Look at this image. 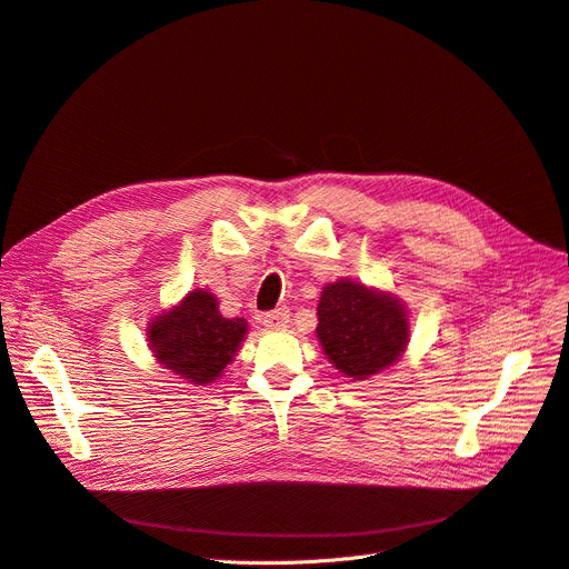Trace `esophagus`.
Segmentation results:
<instances>
[{"label":"esophagus","mask_w":569,"mask_h":569,"mask_svg":"<svg viewBox=\"0 0 569 569\" xmlns=\"http://www.w3.org/2000/svg\"><path fill=\"white\" fill-rule=\"evenodd\" d=\"M288 318H290V311H288L286 307H281V309H277V311L264 313L262 323H264V328H269V330H283V328H288V323H290Z\"/></svg>","instance_id":"esophagus-1"}]
</instances>
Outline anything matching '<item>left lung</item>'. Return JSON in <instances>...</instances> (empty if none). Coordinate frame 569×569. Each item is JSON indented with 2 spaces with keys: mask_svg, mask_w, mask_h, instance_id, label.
<instances>
[{
  "mask_svg": "<svg viewBox=\"0 0 569 569\" xmlns=\"http://www.w3.org/2000/svg\"><path fill=\"white\" fill-rule=\"evenodd\" d=\"M316 337L335 369L365 381L405 356L411 337L409 311L390 290L339 279L320 292Z\"/></svg>",
  "mask_w": 569,
  "mask_h": 569,
  "instance_id": "8db88e82",
  "label": "left lung"
}]
</instances>
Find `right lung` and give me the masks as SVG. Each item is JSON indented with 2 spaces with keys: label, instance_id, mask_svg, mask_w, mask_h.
<instances>
[{
  "label": "right lung",
  "instance_id": "obj_1",
  "mask_svg": "<svg viewBox=\"0 0 569 569\" xmlns=\"http://www.w3.org/2000/svg\"><path fill=\"white\" fill-rule=\"evenodd\" d=\"M249 335V320L226 318L216 295L192 288L181 302L148 318L146 337L156 362L192 386L218 381Z\"/></svg>",
  "mask_w": 569,
  "mask_h": 569
}]
</instances>
